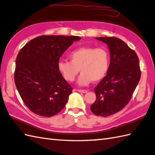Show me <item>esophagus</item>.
Wrapping results in <instances>:
<instances>
[{"label":"esophagus","instance_id":"esophagus-1","mask_svg":"<svg viewBox=\"0 0 155 155\" xmlns=\"http://www.w3.org/2000/svg\"><path fill=\"white\" fill-rule=\"evenodd\" d=\"M77 91L80 93H83V94H85L87 92V90H84V89H77Z\"/></svg>","mask_w":155,"mask_h":155}]
</instances>
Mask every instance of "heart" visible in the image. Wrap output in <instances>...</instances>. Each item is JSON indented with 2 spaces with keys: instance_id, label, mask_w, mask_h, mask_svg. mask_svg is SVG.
Wrapping results in <instances>:
<instances>
[{
  "instance_id": "b5f03b06",
  "label": "heart",
  "mask_w": 155,
  "mask_h": 155,
  "mask_svg": "<svg viewBox=\"0 0 155 155\" xmlns=\"http://www.w3.org/2000/svg\"><path fill=\"white\" fill-rule=\"evenodd\" d=\"M68 57L70 61H58V70L64 79L69 82L74 80L80 70L81 74L78 83L81 86L89 85L91 81L102 80L109 70V53L103 47H78L72 51Z\"/></svg>"
}]
</instances>
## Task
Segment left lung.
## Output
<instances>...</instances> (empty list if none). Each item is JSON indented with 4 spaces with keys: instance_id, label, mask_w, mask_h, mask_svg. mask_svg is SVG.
<instances>
[{
    "instance_id": "8db88e82",
    "label": "left lung",
    "mask_w": 155,
    "mask_h": 155,
    "mask_svg": "<svg viewBox=\"0 0 155 155\" xmlns=\"http://www.w3.org/2000/svg\"><path fill=\"white\" fill-rule=\"evenodd\" d=\"M107 44L110 63L106 77L94 88L96 100L90 107L97 116L108 117L124 108L138 84L141 71L137 54L116 37H96Z\"/></svg>"
}]
</instances>
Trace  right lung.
Here are the masks:
<instances>
[{"instance_id": "add662e5", "label": "right lung", "mask_w": 155, "mask_h": 155, "mask_svg": "<svg viewBox=\"0 0 155 155\" xmlns=\"http://www.w3.org/2000/svg\"><path fill=\"white\" fill-rule=\"evenodd\" d=\"M80 39L76 36H40L19 51L14 81L23 102L35 114L52 117L65 106L72 88L59 72L58 62Z\"/></svg>"}]
</instances>
